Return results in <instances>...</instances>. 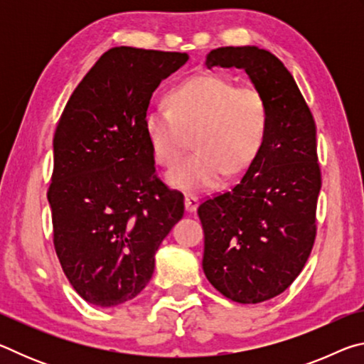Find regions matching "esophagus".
Wrapping results in <instances>:
<instances>
[{
    "instance_id": "obj_1",
    "label": "esophagus",
    "mask_w": 364,
    "mask_h": 364,
    "mask_svg": "<svg viewBox=\"0 0 364 364\" xmlns=\"http://www.w3.org/2000/svg\"><path fill=\"white\" fill-rule=\"evenodd\" d=\"M184 207H186L188 212H194L197 207H199V197L188 194L184 197Z\"/></svg>"
}]
</instances>
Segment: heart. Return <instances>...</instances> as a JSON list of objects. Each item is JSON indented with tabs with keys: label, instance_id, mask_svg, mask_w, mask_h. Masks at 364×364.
Listing matches in <instances>:
<instances>
[{
	"label": "heart",
	"instance_id": "b5f03b06",
	"mask_svg": "<svg viewBox=\"0 0 364 364\" xmlns=\"http://www.w3.org/2000/svg\"><path fill=\"white\" fill-rule=\"evenodd\" d=\"M170 109H149L146 138L160 165L175 164L193 134L196 152L178 162L167 181L186 193L217 188L226 173L239 175L260 152L268 104L254 86H234L220 75H199L171 91Z\"/></svg>",
	"mask_w": 364,
	"mask_h": 364
}]
</instances>
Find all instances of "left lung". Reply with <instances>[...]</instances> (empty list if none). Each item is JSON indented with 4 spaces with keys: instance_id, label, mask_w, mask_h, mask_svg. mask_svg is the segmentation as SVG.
Segmentation results:
<instances>
[{
    "instance_id": "obj_1",
    "label": "left lung",
    "mask_w": 364,
    "mask_h": 364,
    "mask_svg": "<svg viewBox=\"0 0 364 364\" xmlns=\"http://www.w3.org/2000/svg\"><path fill=\"white\" fill-rule=\"evenodd\" d=\"M205 65L245 70L268 104L263 146L241 183L197 208L207 279L237 304H260L292 284L315 242V120L291 72L267 49L217 48Z\"/></svg>"
}]
</instances>
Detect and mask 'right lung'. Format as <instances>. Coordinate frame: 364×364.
<instances>
[{
  "mask_svg": "<svg viewBox=\"0 0 364 364\" xmlns=\"http://www.w3.org/2000/svg\"><path fill=\"white\" fill-rule=\"evenodd\" d=\"M186 53L119 46L73 91L53 139L54 249L83 300L117 306L151 281L156 252L183 218V194L156 176L144 115Z\"/></svg>",
  "mask_w": 364,
  "mask_h": 364,
  "instance_id": "obj_1",
  "label": "right lung"
}]
</instances>
